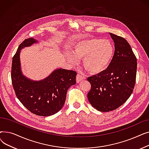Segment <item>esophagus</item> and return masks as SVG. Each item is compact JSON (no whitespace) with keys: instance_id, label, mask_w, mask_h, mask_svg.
Masks as SVG:
<instances>
[{"instance_id":"esophagus-1","label":"esophagus","mask_w":149,"mask_h":149,"mask_svg":"<svg viewBox=\"0 0 149 149\" xmlns=\"http://www.w3.org/2000/svg\"><path fill=\"white\" fill-rule=\"evenodd\" d=\"M84 79V77H83L82 75H81L80 74H77L76 76V81H77V83H79L81 80H83Z\"/></svg>"}]
</instances>
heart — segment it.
I'll return each mask as SVG.
<instances>
[{
    "label": "heart",
    "mask_w": 149,
    "mask_h": 149,
    "mask_svg": "<svg viewBox=\"0 0 149 149\" xmlns=\"http://www.w3.org/2000/svg\"><path fill=\"white\" fill-rule=\"evenodd\" d=\"M114 52V46L110 40L96 38L79 41L72 50L75 57L83 58V66L92 74H98L105 70L112 61ZM68 58L72 62L76 60L71 56H69Z\"/></svg>",
    "instance_id": "obj_1"
}]
</instances>
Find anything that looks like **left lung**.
<instances>
[{"mask_svg": "<svg viewBox=\"0 0 149 149\" xmlns=\"http://www.w3.org/2000/svg\"><path fill=\"white\" fill-rule=\"evenodd\" d=\"M115 43L110 65L97 75L88 78L91 89L88 93L91 104L101 112L115 110L131 95L134 88L137 60L124 38L110 33Z\"/></svg>", "mask_w": 149, "mask_h": 149, "instance_id": "obj_1", "label": "left lung"}]
</instances>
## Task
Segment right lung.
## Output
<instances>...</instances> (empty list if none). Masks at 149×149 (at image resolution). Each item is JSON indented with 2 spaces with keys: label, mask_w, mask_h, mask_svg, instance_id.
<instances>
[{
  "label": "right lung",
  "mask_w": 149,
  "mask_h": 149,
  "mask_svg": "<svg viewBox=\"0 0 149 149\" xmlns=\"http://www.w3.org/2000/svg\"><path fill=\"white\" fill-rule=\"evenodd\" d=\"M36 42L33 38H29L19 45L13 58L11 80L15 95L29 111L38 116H48L57 113L63 106L68 89L76 83L77 72L58 69L38 81L23 76L20 69V50Z\"/></svg>",
  "instance_id": "obj_1"
}]
</instances>
